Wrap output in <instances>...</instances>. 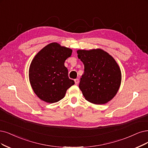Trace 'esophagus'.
<instances>
[{"label": "esophagus", "instance_id": "obj_1", "mask_svg": "<svg viewBox=\"0 0 148 148\" xmlns=\"http://www.w3.org/2000/svg\"><path fill=\"white\" fill-rule=\"evenodd\" d=\"M74 82H75V85H78L79 83V79H76L74 80Z\"/></svg>", "mask_w": 148, "mask_h": 148}]
</instances>
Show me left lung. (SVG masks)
Wrapping results in <instances>:
<instances>
[{"label":"left lung","instance_id":"1","mask_svg":"<svg viewBox=\"0 0 148 148\" xmlns=\"http://www.w3.org/2000/svg\"><path fill=\"white\" fill-rule=\"evenodd\" d=\"M84 64L79 88L85 99L95 104H104L115 96L121 83V72L112 56L101 49L78 50Z\"/></svg>","mask_w":148,"mask_h":148}]
</instances>
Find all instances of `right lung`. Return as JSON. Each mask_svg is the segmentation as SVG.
I'll list each match as a JSON object with an SVG mask.
<instances>
[{
  "label": "right lung",
  "mask_w": 148,
  "mask_h": 148,
  "mask_svg": "<svg viewBox=\"0 0 148 148\" xmlns=\"http://www.w3.org/2000/svg\"><path fill=\"white\" fill-rule=\"evenodd\" d=\"M72 49L52 42L43 47L30 63L29 75L36 95L47 103L57 102L64 97L67 90L74 84L68 77L64 62Z\"/></svg>",
  "instance_id": "1"
}]
</instances>
